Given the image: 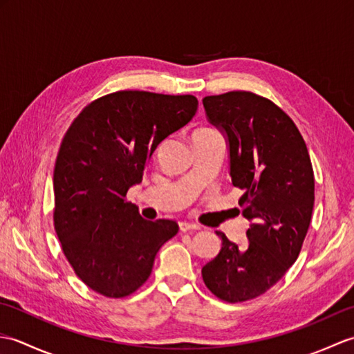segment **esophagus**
I'll return each instance as SVG.
<instances>
[{
    "instance_id": "esophagus-1",
    "label": "esophagus",
    "mask_w": 354,
    "mask_h": 354,
    "mask_svg": "<svg viewBox=\"0 0 354 354\" xmlns=\"http://www.w3.org/2000/svg\"><path fill=\"white\" fill-rule=\"evenodd\" d=\"M179 230L181 231H190V230H199V227L196 223H192V222H179Z\"/></svg>"
}]
</instances>
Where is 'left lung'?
I'll return each instance as SVG.
<instances>
[{"label": "left lung", "instance_id": "8db88e82", "mask_svg": "<svg viewBox=\"0 0 354 354\" xmlns=\"http://www.w3.org/2000/svg\"><path fill=\"white\" fill-rule=\"evenodd\" d=\"M202 103L227 140L231 181L243 190L239 204L251 222L245 248L216 232L222 248L202 278L223 301H246L280 281L301 251L315 202L310 156L295 123L268 99L231 91Z\"/></svg>", "mask_w": 354, "mask_h": 354}]
</instances>
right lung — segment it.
<instances>
[{
  "instance_id": "1",
  "label": "right lung",
  "mask_w": 354,
  "mask_h": 354,
  "mask_svg": "<svg viewBox=\"0 0 354 354\" xmlns=\"http://www.w3.org/2000/svg\"><path fill=\"white\" fill-rule=\"evenodd\" d=\"M194 95L118 91L89 103L66 131L55 165V228L88 288L131 295L179 227L146 221L126 193L141 183L160 142L192 122Z\"/></svg>"
}]
</instances>
